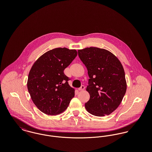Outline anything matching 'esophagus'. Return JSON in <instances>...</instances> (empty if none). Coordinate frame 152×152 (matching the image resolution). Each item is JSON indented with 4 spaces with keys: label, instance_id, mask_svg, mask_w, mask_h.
Masks as SVG:
<instances>
[{
    "label": "esophagus",
    "instance_id": "obj_1",
    "mask_svg": "<svg viewBox=\"0 0 152 152\" xmlns=\"http://www.w3.org/2000/svg\"><path fill=\"white\" fill-rule=\"evenodd\" d=\"M85 89V87L84 86H81L80 88H79V91H83V90H84Z\"/></svg>",
    "mask_w": 152,
    "mask_h": 152
}]
</instances>
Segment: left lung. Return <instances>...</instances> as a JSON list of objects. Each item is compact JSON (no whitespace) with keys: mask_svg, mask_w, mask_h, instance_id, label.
Listing matches in <instances>:
<instances>
[{"mask_svg":"<svg viewBox=\"0 0 152 152\" xmlns=\"http://www.w3.org/2000/svg\"><path fill=\"white\" fill-rule=\"evenodd\" d=\"M78 55L89 77L86 90L90 99L85 108L94 116L110 115L118 107L126 91L122 64L110 51L97 47L79 50Z\"/></svg>","mask_w":152,"mask_h":152,"instance_id":"8db88e82","label":"left lung"}]
</instances>
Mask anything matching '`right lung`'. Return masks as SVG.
Here are the masks:
<instances>
[{"label": "right lung", "instance_id": "1", "mask_svg": "<svg viewBox=\"0 0 152 152\" xmlns=\"http://www.w3.org/2000/svg\"><path fill=\"white\" fill-rule=\"evenodd\" d=\"M77 55L76 50L57 48L44 53L32 66L27 88L36 107L47 115L63 113L75 96L64 70Z\"/></svg>", "mask_w": 152, "mask_h": 152}]
</instances>
